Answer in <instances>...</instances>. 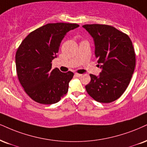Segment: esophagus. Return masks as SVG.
<instances>
[{
    "mask_svg": "<svg viewBox=\"0 0 147 147\" xmlns=\"http://www.w3.org/2000/svg\"><path fill=\"white\" fill-rule=\"evenodd\" d=\"M75 76H76V77L79 78V77L82 76V74H78V73H76V74H75Z\"/></svg>",
    "mask_w": 147,
    "mask_h": 147,
    "instance_id": "34e87169",
    "label": "esophagus"
}]
</instances>
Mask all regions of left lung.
Returning <instances> with one entry per match:
<instances>
[{"mask_svg": "<svg viewBox=\"0 0 147 147\" xmlns=\"http://www.w3.org/2000/svg\"><path fill=\"white\" fill-rule=\"evenodd\" d=\"M82 26L93 38L95 57L102 69L99 76L90 74V82L85 88L95 101L112 102L123 94L134 71L133 44L127 34L112 26L93 24Z\"/></svg>", "mask_w": 147, "mask_h": 147, "instance_id": "1", "label": "left lung"}]
</instances>
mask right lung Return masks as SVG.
Returning a JSON list of instances; mask_svg holds the SVG:
<instances>
[{
  "instance_id": "1",
  "label": "right lung",
  "mask_w": 147,
  "mask_h": 147,
  "mask_svg": "<svg viewBox=\"0 0 147 147\" xmlns=\"http://www.w3.org/2000/svg\"><path fill=\"white\" fill-rule=\"evenodd\" d=\"M77 24L50 23L33 30L22 41L16 54L18 80L27 95L41 104L57 103L68 91L74 73L52 69L60 44Z\"/></svg>"
}]
</instances>
